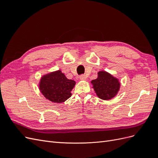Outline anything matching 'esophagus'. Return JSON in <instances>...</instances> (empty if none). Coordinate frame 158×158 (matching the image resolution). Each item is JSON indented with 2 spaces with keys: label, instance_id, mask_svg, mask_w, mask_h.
I'll use <instances>...</instances> for the list:
<instances>
[{
  "label": "esophagus",
  "instance_id": "34e87169",
  "mask_svg": "<svg viewBox=\"0 0 158 158\" xmlns=\"http://www.w3.org/2000/svg\"><path fill=\"white\" fill-rule=\"evenodd\" d=\"M80 80H86V76H85V75H81L80 76Z\"/></svg>",
  "mask_w": 158,
  "mask_h": 158
}]
</instances>
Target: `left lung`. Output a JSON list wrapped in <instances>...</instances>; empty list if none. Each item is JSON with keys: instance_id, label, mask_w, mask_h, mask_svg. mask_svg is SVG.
I'll return each instance as SVG.
<instances>
[{"instance_id": "8db88e82", "label": "left lung", "mask_w": 158, "mask_h": 158, "mask_svg": "<svg viewBox=\"0 0 158 158\" xmlns=\"http://www.w3.org/2000/svg\"><path fill=\"white\" fill-rule=\"evenodd\" d=\"M91 83L98 98L103 100L111 99L115 96L121 85L117 78L106 71H99L98 78L92 80Z\"/></svg>"}]
</instances>
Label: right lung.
Returning <instances> with one entry per match:
<instances>
[{
	"label": "right lung",
	"instance_id": "right-lung-1",
	"mask_svg": "<svg viewBox=\"0 0 158 158\" xmlns=\"http://www.w3.org/2000/svg\"><path fill=\"white\" fill-rule=\"evenodd\" d=\"M76 84L59 70L43 76L39 84L44 97L53 103H63L71 97L70 92Z\"/></svg>",
	"mask_w": 158,
	"mask_h": 158
}]
</instances>
